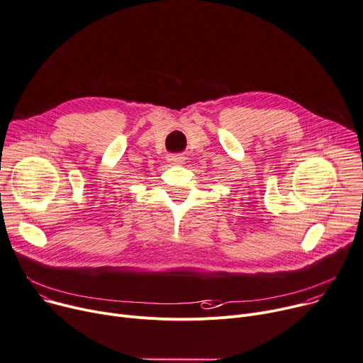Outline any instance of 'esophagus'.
Segmentation results:
<instances>
[{"mask_svg":"<svg viewBox=\"0 0 363 363\" xmlns=\"http://www.w3.org/2000/svg\"><path fill=\"white\" fill-rule=\"evenodd\" d=\"M169 161L173 164H183L184 162V157L183 155H170Z\"/></svg>","mask_w":363,"mask_h":363,"instance_id":"esophagus-1","label":"esophagus"}]
</instances>
